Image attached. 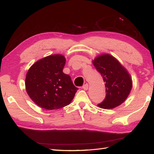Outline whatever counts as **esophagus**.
I'll return each mask as SVG.
<instances>
[{
    "instance_id": "esophagus-1",
    "label": "esophagus",
    "mask_w": 154,
    "mask_h": 154,
    "mask_svg": "<svg viewBox=\"0 0 154 154\" xmlns=\"http://www.w3.org/2000/svg\"><path fill=\"white\" fill-rule=\"evenodd\" d=\"M88 88H89V85H88V83H85V84L83 85V86L82 87V88L84 89V90H88Z\"/></svg>"
}]
</instances>
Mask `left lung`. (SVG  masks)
Here are the masks:
<instances>
[{"label": "left lung", "mask_w": 154, "mask_h": 154, "mask_svg": "<svg viewBox=\"0 0 154 154\" xmlns=\"http://www.w3.org/2000/svg\"><path fill=\"white\" fill-rule=\"evenodd\" d=\"M105 83L106 97L97 104L100 108L112 109L123 103L132 89L130 74L119 61L109 54H101L92 60Z\"/></svg>", "instance_id": "obj_1"}]
</instances>
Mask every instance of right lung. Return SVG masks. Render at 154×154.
<instances>
[{
	"label": "right lung",
	"instance_id": "obj_1",
	"mask_svg": "<svg viewBox=\"0 0 154 154\" xmlns=\"http://www.w3.org/2000/svg\"><path fill=\"white\" fill-rule=\"evenodd\" d=\"M66 58L50 55L31 66L26 77V89L32 101L46 110H57L69 105L78 88L71 77L63 72Z\"/></svg>",
	"mask_w": 154,
	"mask_h": 154
}]
</instances>
